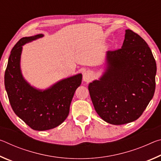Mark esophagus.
<instances>
[{"label":"esophagus","mask_w":161,"mask_h":161,"mask_svg":"<svg viewBox=\"0 0 161 161\" xmlns=\"http://www.w3.org/2000/svg\"><path fill=\"white\" fill-rule=\"evenodd\" d=\"M92 77H93V75H92V72H90V71H86L85 72H84L83 81H85V82H89V81H90Z\"/></svg>","instance_id":"34e87169"}]
</instances>
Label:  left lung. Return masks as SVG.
<instances>
[{
  "mask_svg": "<svg viewBox=\"0 0 161 161\" xmlns=\"http://www.w3.org/2000/svg\"><path fill=\"white\" fill-rule=\"evenodd\" d=\"M121 49L106 53L104 72L88 89L95 110L114 125L138 119L156 89V63L142 37L126 30Z\"/></svg>",
  "mask_w": 161,
  "mask_h": 161,
  "instance_id": "left-lung-1",
  "label": "left lung"
}]
</instances>
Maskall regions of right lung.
<instances>
[{
	"label": "right lung",
	"instance_id": "1",
	"mask_svg": "<svg viewBox=\"0 0 161 161\" xmlns=\"http://www.w3.org/2000/svg\"><path fill=\"white\" fill-rule=\"evenodd\" d=\"M43 36L38 34L21 38L10 52L5 72V90L13 111L36 130L54 129L67 119L73 96L82 80L80 73L45 89L35 88L25 80L20 68L23 46Z\"/></svg>",
	"mask_w": 161,
	"mask_h": 161
}]
</instances>
